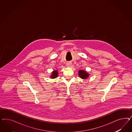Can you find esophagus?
I'll list each match as a JSON object with an SVG mask.
<instances>
[{
  "instance_id": "34e87169",
  "label": "esophagus",
  "mask_w": 132,
  "mask_h": 132,
  "mask_svg": "<svg viewBox=\"0 0 132 132\" xmlns=\"http://www.w3.org/2000/svg\"><path fill=\"white\" fill-rule=\"evenodd\" d=\"M72 63H71V62H68L67 63V64H66V65H67V66H68V67H71V66H72Z\"/></svg>"
}]
</instances>
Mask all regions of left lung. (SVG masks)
<instances>
[{"label": "left lung", "instance_id": "left-lung-1", "mask_svg": "<svg viewBox=\"0 0 132 132\" xmlns=\"http://www.w3.org/2000/svg\"><path fill=\"white\" fill-rule=\"evenodd\" d=\"M78 75H79V76H80V78L84 79L87 78L89 76V74L88 73V72H86L85 71H83V70L79 71Z\"/></svg>", "mask_w": 132, "mask_h": 132}]
</instances>
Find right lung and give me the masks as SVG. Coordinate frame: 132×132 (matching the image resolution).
Here are the masks:
<instances>
[{
    "label": "right lung",
    "mask_w": 132,
    "mask_h": 132,
    "mask_svg": "<svg viewBox=\"0 0 132 132\" xmlns=\"http://www.w3.org/2000/svg\"><path fill=\"white\" fill-rule=\"evenodd\" d=\"M57 76H58V72L57 70H55L52 72V75L51 76V78L53 79L55 78L56 77H57Z\"/></svg>",
    "instance_id": "add662e5"
}]
</instances>
